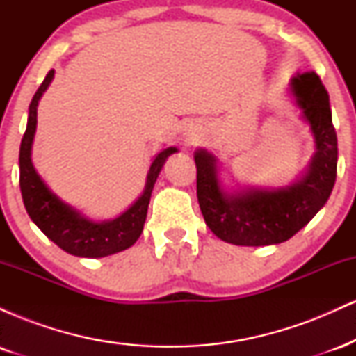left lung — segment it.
<instances>
[{
	"label": "left lung",
	"mask_w": 356,
	"mask_h": 356,
	"mask_svg": "<svg viewBox=\"0 0 356 356\" xmlns=\"http://www.w3.org/2000/svg\"><path fill=\"white\" fill-rule=\"evenodd\" d=\"M289 93L314 138V154L296 181L277 189L226 187L218 157L206 149L194 152L197 199L204 220L219 239L236 246H271L303 229L325 206L337 181L338 142L330 97L314 72L296 73Z\"/></svg>",
	"instance_id": "8db88e82"
}]
</instances>
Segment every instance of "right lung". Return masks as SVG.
Instances as JSON below:
<instances>
[{"instance_id": "obj_1", "label": "right lung", "mask_w": 356, "mask_h": 356, "mask_svg": "<svg viewBox=\"0 0 356 356\" xmlns=\"http://www.w3.org/2000/svg\"><path fill=\"white\" fill-rule=\"evenodd\" d=\"M53 76H55V70L48 72L43 83L33 95L30 108H28L26 132L19 147V189H22L24 207L40 231L68 254L79 257H105L125 251L140 238L154 184L169 155L177 152V147H167L155 155L147 174L144 192L129 209L113 219H90L76 207L60 199L44 184L42 175L36 172L33 161H31L38 102L50 87Z\"/></svg>"}]
</instances>
